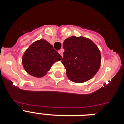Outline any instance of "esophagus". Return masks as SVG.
Masks as SVG:
<instances>
[{"label": "esophagus", "instance_id": "1", "mask_svg": "<svg viewBox=\"0 0 124 124\" xmlns=\"http://www.w3.org/2000/svg\"><path fill=\"white\" fill-rule=\"evenodd\" d=\"M63 50H60V51H58V53H60V55H61V56H62V57H63Z\"/></svg>", "mask_w": 124, "mask_h": 124}]
</instances>
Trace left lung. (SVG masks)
I'll return each mask as SVG.
<instances>
[{"instance_id": "obj_1", "label": "left lung", "mask_w": 124, "mask_h": 124, "mask_svg": "<svg viewBox=\"0 0 124 124\" xmlns=\"http://www.w3.org/2000/svg\"><path fill=\"white\" fill-rule=\"evenodd\" d=\"M63 58L61 62L69 79L76 83L86 82L99 71L101 54L98 47L89 38L70 37L63 42Z\"/></svg>"}]
</instances>
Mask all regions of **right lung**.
I'll list each match as a JSON object with an SVG mask.
<instances>
[{
  "label": "right lung",
  "instance_id": "1",
  "mask_svg": "<svg viewBox=\"0 0 124 124\" xmlns=\"http://www.w3.org/2000/svg\"><path fill=\"white\" fill-rule=\"evenodd\" d=\"M62 57L53 46L44 39L33 42L25 50L22 58L25 71L33 77L40 78L46 74L51 66Z\"/></svg>",
  "mask_w": 124,
  "mask_h": 124
}]
</instances>
